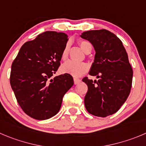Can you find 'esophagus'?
Segmentation results:
<instances>
[{"label": "esophagus", "instance_id": "esophagus-1", "mask_svg": "<svg viewBox=\"0 0 146 146\" xmlns=\"http://www.w3.org/2000/svg\"><path fill=\"white\" fill-rule=\"evenodd\" d=\"M73 80H74V84H80V83L81 82V79H79V78H73Z\"/></svg>", "mask_w": 146, "mask_h": 146}]
</instances>
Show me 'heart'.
Masks as SVG:
<instances>
[{
    "instance_id": "obj_1",
    "label": "heart",
    "mask_w": 146,
    "mask_h": 146,
    "mask_svg": "<svg viewBox=\"0 0 146 146\" xmlns=\"http://www.w3.org/2000/svg\"><path fill=\"white\" fill-rule=\"evenodd\" d=\"M79 45L81 50L86 52L88 48H92V45L86 42V41H80ZM68 52H69V44H67L64 47L63 50L61 54V58L62 60H66L68 57ZM88 65L85 62H73V61H68L62 64L60 68V70L62 73H67V74L71 75L74 77H79L82 76L85 73L88 71Z\"/></svg>"
}]
</instances>
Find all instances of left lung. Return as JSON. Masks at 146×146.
Listing matches in <instances>:
<instances>
[{
    "mask_svg": "<svg viewBox=\"0 0 146 146\" xmlns=\"http://www.w3.org/2000/svg\"><path fill=\"white\" fill-rule=\"evenodd\" d=\"M81 37L89 41L94 47V60L89 75L82 81L88 86L84 104L88 113L105 117L119 110L125 102L132 87L133 69L122 42L106 29L83 32Z\"/></svg>",
    "mask_w": 146,
    "mask_h": 146,
    "instance_id": "8db88e82",
    "label": "left lung"
}]
</instances>
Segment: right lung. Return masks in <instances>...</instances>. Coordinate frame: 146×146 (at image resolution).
I'll use <instances>...</instances> for the list:
<instances>
[{
  "mask_svg": "<svg viewBox=\"0 0 146 146\" xmlns=\"http://www.w3.org/2000/svg\"><path fill=\"white\" fill-rule=\"evenodd\" d=\"M68 40L62 32H43L25 42L12 63L11 86L23 111L34 119L44 120L54 116L63 96L73 86L69 74L52 78L60 65Z\"/></svg>",
  "mask_w": 146,
  "mask_h": 146,
  "instance_id": "add662e5",
  "label": "right lung"
}]
</instances>
